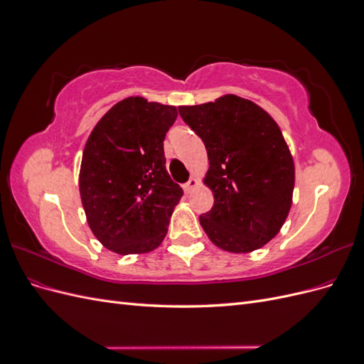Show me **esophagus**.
<instances>
[{"label":"esophagus","instance_id":"34e87169","mask_svg":"<svg viewBox=\"0 0 364 364\" xmlns=\"http://www.w3.org/2000/svg\"><path fill=\"white\" fill-rule=\"evenodd\" d=\"M197 186V181L194 178H191L188 182L183 183V191L185 193H191L194 188Z\"/></svg>","mask_w":364,"mask_h":364}]
</instances>
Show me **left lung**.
<instances>
[{
	"instance_id": "obj_1",
	"label": "left lung",
	"mask_w": 364,
	"mask_h": 364,
	"mask_svg": "<svg viewBox=\"0 0 364 364\" xmlns=\"http://www.w3.org/2000/svg\"><path fill=\"white\" fill-rule=\"evenodd\" d=\"M209 158L214 206L199 217L213 243L228 252L259 249L279 232L291 206L294 165L274 119L246 98L181 106Z\"/></svg>"
}]
</instances>
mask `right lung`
<instances>
[{"mask_svg":"<svg viewBox=\"0 0 364 364\" xmlns=\"http://www.w3.org/2000/svg\"><path fill=\"white\" fill-rule=\"evenodd\" d=\"M174 106L129 97L109 109L86 141L80 197L94 235L119 255L156 249L183 194L165 168Z\"/></svg>","mask_w":364,"mask_h":364,"instance_id":"right-lung-1","label":"right lung"}]
</instances>
